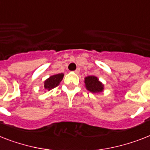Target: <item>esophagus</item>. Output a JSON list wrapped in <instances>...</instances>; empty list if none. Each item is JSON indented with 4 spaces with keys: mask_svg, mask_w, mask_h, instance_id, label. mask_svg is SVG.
Listing matches in <instances>:
<instances>
[{
    "mask_svg": "<svg viewBox=\"0 0 150 150\" xmlns=\"http://www.w3.org/2000/svg\"><path fill=\"white\" fill-rule=\"evenodd\" d=\"M75 72L76 73V74H79V73L80 72V69H79V68H77V69H75Z\"/></svg>",
    "mask_w": 150,
    "mask_h": 150,
    "instance_id": "obj_1",
    "label": "esophagus"
}]
</instances>
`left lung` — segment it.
<instances>
[{"mask_svg": "<svg viewBox=\"0 0 150 150\" xmlns=\"http://www.w3.org/2000/svg\"><path fill=\"white\" fill-rule=\"evenodd\" d=\"M85 84L86 88L93 93H98L103 92V85L98 81V78L93 75L88 76L85 79Z\"/></svg>", "mask_w": 150, "mask_h": 150, "instance_id": "8db88e82", "label": "left lung"}]
</instances>
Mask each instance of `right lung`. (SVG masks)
<instances>
[{
    "label": "right lung",
    "mask_w": 150,
    "mask_h": 150,
    "mask_svg": "<svg viewBox=\"0 0 150 150\" xmlns=\"http://www.w3.org/2000/svg\"><path fill=\"white\" fill-rule=\"evenodd\" d=\"M64 77V74H57V75H52L45 81V88L47 90H51L54 88L57 87L62 80Z\"/></svg>",
    "instance_id": "right-lung-1"
}]
</instances>
